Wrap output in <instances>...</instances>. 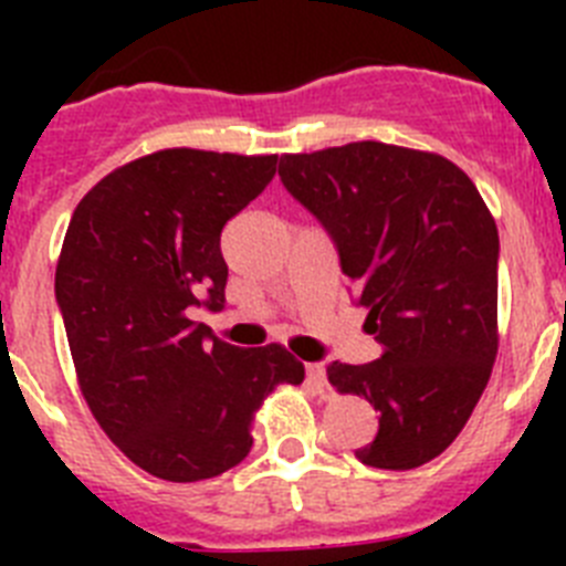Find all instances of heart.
I'll list each match as a JSON object with an SVG mask.
<instances>
[{"label":"heart","mask_w":566,"mask_h":566,"mask_svg":"<svg viewBox=\"0 0 566 566\" xmlns=\"http://www.w3.org/2000/svg\"><path fill=\"white\" fill-rule=\"evenodd\" d=\"M312 249H314V234H303L297 243V254L300 258H306V254H312Z\"/></svg>","instance_id":"obj_1"}]
</instances>
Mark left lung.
Returning a JSON list of instances; mask_svg holds the SVG:
<instances>
[{
	"label": "left lung",
	"mask_w": 566,
	"mask_h": 566,
	"mask_svg": "<svg viewBox=\"0 0 566 566\" xmlns=\"http://www.w3.org/2000/svg\"><path fill=\"white\" fill-rule=\"evenodd\" d=\"M272 178L258 158L164 149L90 189L64 234L56 303L84 399L115 448L167 482L243 462L263 397L303 382L266 334L203 319L227 306L223 227Z\"/></svg>",
	"instance_id": "8db88e82"
}]
</instances>
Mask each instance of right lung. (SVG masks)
<instances>
[{"label":"right lung","mask_w":566,"mask_h":566,"mask_svg":"<svg viewBox=\"0 0 566 566\" xmlns=\"http://www.w3.org/2000/svg\"><path fill=\"white\" fill-rule=\"evenodd\" d=\"M280 181L323 223L377 352L328 379L374 405L363 464L431 462L468 422L496 359L499 232L464 172L437 155L357 142L294 155Z\"/></svg>","instance_id":"right-lung-1"}]
</instances>
